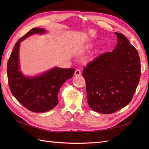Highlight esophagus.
<instances>
[{
  "mask_svg": "<svg viewBox=\"0 0 149 149\" xmlns=\"http://www.w3.org/2000/svg\"><path fill=\"white\" fill-rule=\"evenodd\" d=\"M81 74V72L80 71V70H76L75 71V73H74V75H80Z\"/></svg>",
  "mask_w": 149,
  "mask_h": 149,
  "instance_id": "1",
  "label": "esophagus"
}]
</instances>
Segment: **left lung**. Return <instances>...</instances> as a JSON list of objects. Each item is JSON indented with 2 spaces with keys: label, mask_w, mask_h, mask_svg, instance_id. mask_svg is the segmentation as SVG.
I'll return each instance as SVG.
<instances>
[{
  "label": "left lung",
  "mask_w": 149,
  "mask_h": 149,
  "mask_svg": "<svg viewBox=\"0 0 149 149\" xmlns=\"http://www.w3.org/2000/svg\"><path fill=\"white\" fill-rule=\"evenodd\" d=\"M111 52L98 56L83 69L88 104L102 114L115 113L131 102L141 75L140 59L123 34Z\"/></svg>",
  "instance_id": "1"
}]
</instances>
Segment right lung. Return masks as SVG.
<instances>
[{
    "mask_svg": "<svg viewBox=\"0 0 149 149\" xmlns=\"http://www.w3.org/2000/svg\"><path fill=\"white\" fill-rule=\"evenodd\" d=\"M43 28H33L15 43L7 65L8 84L16 99L26 108L35 113L46 112L58 104V94L65 82L71 78L74 68L54 67L38 76L26 77L19 66L20 44L34 34H43Z\"/></svg>",
    "mask_w": 149,
    "mask_h": 149,
    "instance_id": "right-lung-1",
    "label": "right lung"
}]
</instances>
